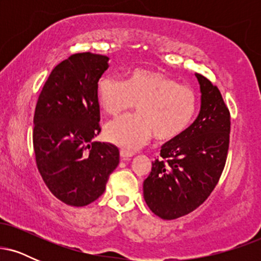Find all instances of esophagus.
I'll return each instance as SVG.
<instances>
[{"instance_id":"obj_1","label":"esophagus","mask_w":261,"mask_h":261,"mask_svg":"<svg viewBox=\"0 0 261 261\" xmlns=\"http://www.w3.org/2000/svg\"><path fill=\"white\" fill-rule=\"evenodd\" d=\"M120 155L124 161H128L134 155V152H128V151H126V149H121Z\"/></svg>"}]
</instances>
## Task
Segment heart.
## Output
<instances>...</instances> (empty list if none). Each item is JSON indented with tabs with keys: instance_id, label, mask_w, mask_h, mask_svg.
<instances>
[{
	"instance_id": "b5f03b06",
	"label": "heart",
	"mask_w": 261,
	"mask_h": 261,
	"mask_svg": "<svg viewBox=\"0 0 261 261\" xmlns=\"http://www.w3.org/2000/svg\"><path fill=\"white\" fill-rule=\"evenodd\" d=\"M97 98L109 115L126 112L136 104V115L121 116L104 128L107 141L127 151L145 145L153 134L161 141L176 139L190 126L197 112V94L193 88L146 68L131 71L125 81L101 77Z\"/></svg>"
}]
</instances>
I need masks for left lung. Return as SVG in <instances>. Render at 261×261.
<instances>
[{
    "mask_svg": "<svg viewBox=\"0 0 261 261\" xmlns=\"http://www.w3.org/2000/svg\"><path fill=\"white\" fill-rule=\"evenodd\" d=\"M201 91L196 120L164 143L143 181L147 206L163 220H175L199 207L220 180L229 147L230 114L221 92L195 73Z\"/></svg>",
    "mask_w": 261,
    "mask_h": 261,
    "instance_id": "1",
    "label": "left lung"
}]
</instances>
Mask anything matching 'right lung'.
Returning <instances> with one entry per match:
<instances>
[{
	"label": "right lung",
	"instance_id": "obj_1",
	"mask_svg": "<svg viewBox=\"0 0 261 261\" xmlns=\"http://www.w3.org/2000/svg\"><path fill=\"white\" fill-rule=\"evenodd\" d=\"M109 58L80 53L47 77L34 113L35 162L49 190L70 206H87L106 190L119 164L112 143L92 142L100 133L98 81Z\"/></svg>",
	"mask_w": 261,
	"mask_h": 261
}]
</instances>
